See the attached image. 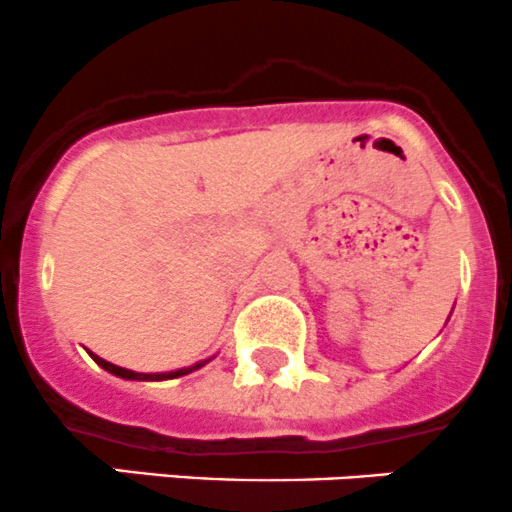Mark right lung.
<instances>
[{"instance_id": "right-lung-1", "label": "right lung", "mask_w": 512, "mask_h": 512, "mask_svg": "<svg viewBox=\"0 0 512 512\" xmlns=\"http://www.w3.org/2000/svg\"><path fill=\"white\" fill-rule=\"evenodd\" d=\"M89 356L94 358V361L99 363V366L104 368V371L114 373V376H119V378H126V381H169V378L186 376V373H191V371H196V368L206 366V363H209L211 358H214V356H211V358H206V361L194 363V366H189V368H179V371H169V373H136V371H129V368L114 366V363L104 361V358H99V356H96V353H91V351H89Z\"/></svg>"}]
</instances>
